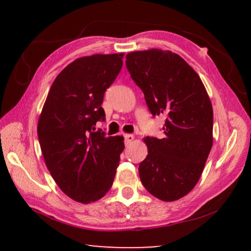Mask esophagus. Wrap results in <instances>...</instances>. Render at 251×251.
Wrapping results in <instances>:
<instances>
[{
  "label": "esophagus",
  "mask_w": 251,
  "mask_h": 251,
  "mask_svg": "<svg viewBox=\"0 0 251 251\" xmlns=\"http://www.w3.org/2000/svg\"><path fill=\"white\" fill-rule=\"evenodd\" d=\"M124 138H125V144L126 145H128L129 143H131L134 141V135L131 134H125L124 135Z\"/></svg>",
  "instance_id": "34e87169"
}]
</instances>
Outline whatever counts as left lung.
Instances as JSON below:
<instances>
[{"mask_svg":"<svg viewBox=\"0 0 251 251\" xmlns=\"http://www.w3.org/2000/svg\"><path fill=\"white\" fill-rule=\"evenodd\" d=\"M126 67L152 116L166 117L164 138H144L148 154L139 164V178L152 196L177 201L196 186L211 150L209 96L193 67L171 50L128 53Z\"/></svg>","mask_w":251,"mask_h":251,"instance_id":"1","label":"left lung"}]
</instances>
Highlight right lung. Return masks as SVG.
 <instances>
[{
  "mask_svg": "<svg viewBox=\"0 0 251 251\" xmlns=\"http://www.w3.org/2000/svg\"><path fill=\"white\" fill-rule=\"evenodd\" d=\"M124 54H95L67 65L50 88L37 124L46 167L62 192L82 203L100 199L113 185L123 136L95 130L105 120L104 93L123 66Z\"/></svg>",
  "mask_w": 251,
  "mask_h": 251,
  "instance_id": "1",
  "label": "right lung"
}]
</instances>
